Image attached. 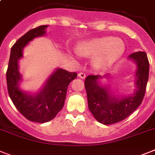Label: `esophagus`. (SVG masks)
Returning a JSON list of instances; mask_svg holds the SVG:
<instances>
[{
    "label": "esophagus",
    "mask_w": 155,
    "mask_h": 155,
    "mask_svg": "<svg viewBox=\"0 0 155 155\" xmlns=\"http://www.w3.org/2000/svg\"><path fill=\"white\" fill-rule=\"evenodd\" d=\"M78 76L79 78H80L84 79V78H85V77H86V75H85V74H84V73L81 72V73H79L78 75Z\"/></svg>",
    "instance_id": "1"
}]
</instances>
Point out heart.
Listing matches in <instances>:
<instances>
[{"mask_svg": "<svg viewBox=\"0 0 155 155\" xmlns=\"http://www.w3.org/2000/svg\"><path fill=\"white\" fill-rule=\"evenodd\" d=\"M77 53L84 57H93L92 63L98 69L111 67L124 55L125 45L120 38L102 37L81 41L76 47Z\"/></svg>", "mask_w": 155, "mask_h": 155, "instance_id": "obj_1", "label": "heart"}]
</instances>
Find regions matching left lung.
<instances>
[{
  "mask_svg": "<svg viewBox=\"0 0 155 155\" xmlns=\"http://www.w3.org/2000/svg\"><path fill=\"white\" fill-rule=\"evenodd\" d=\"M128 59L137 66L135 71V87L133 92L128 96L117 94L109 85L110 74L89 75L85 78L84 86L87 92L88 109L97 121L104 125H111L129 117L140 105L145 95L149 77V62L146 52L137 51ZM106 79L104 84L101 81Z\"/></svg>",
  "mask_w": 155,
  "mask_h": 155,
  "instance_id": "8db88e82",
  "label": "left lung"
}]
</instances>
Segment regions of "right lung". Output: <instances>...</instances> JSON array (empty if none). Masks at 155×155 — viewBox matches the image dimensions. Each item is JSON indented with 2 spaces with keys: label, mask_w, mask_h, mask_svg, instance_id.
<instances>
[{
  "label": "right lung",
  "mask_w": 155,
  "mask_h": 155,
  "mask_svg": "<svg viewBox=\"0 0 155 155\" xmlns=\"http://www.w3.org/2000/svg\"><path fill=\"white\" fill-rule=\"evenodd\" d=\"M48 25L29 30L12 47L6 78L9 96L18 111L31 121L45 123L51 121L64 106L68 85L78 76L75 72H68L56 68L37 92H27L20 88L22 77L18 61L23 57L22 51L34 38L46 34Z\"/></svg>",
  "instance_id": "obj_1"
}]
</instances>
